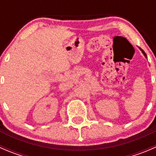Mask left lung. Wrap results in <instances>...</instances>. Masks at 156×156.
Instances as JSON below:
<instances>
[{
    "instance_id": "left-lung-1",
    "label": "left lung",
    "mask_w": 156,
    "mask_h": 156,
    "mask_svg": "<svg viewBox=\"0 0 156 156\" xmlns=\"http://www.w3.org/2000/svg\"><path fill=\"white\" fill-rule=\"evenodd\" d=\"M139 49H140V50H141V52H142V53H143V54H144V56H145V57H146V58H147V56H146V53H145V52H144V50H142V49H141L140 48H139Z\"/></svg>"
}]
</instances>
